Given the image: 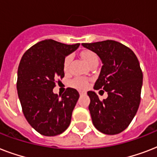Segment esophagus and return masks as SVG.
<instances>
[{"instance_id":"esophagus-1","label":"esophagus","mask_w":157,"mask_h":157,"mask_svg":"<svg viewBox=\"0 0 157 157\" xmlns=\"http://www.w3.org/2000/svg\"><path fill=\"white\" fill-rule=\"evenodd\" d=\"M79 93H80V95H83V94H86V92H84V91H80Z\"/></svg>"}]
</instances>
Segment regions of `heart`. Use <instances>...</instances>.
<instances>
[{
  "instance_id": "1",
  "label": "heart",
  "mask_w": 157,
  "mask_h": 157,
  "mask_svg": "<svg viewBox=\"0 0 157 157\" xmlns=\"http://www.w3.org/2000/svg\"><path fill=\"white\" fill-rule=\"evenodd\" d=\"M81 57L85 61L87 65H90L91 63H93L94 62H98V57L95 54V53H94L93 51L90 50H85L81 53ZM71 60V55H67L66 58L64 59L63 61V69L64 71H66L68 68L69 64ZM71 86L74 87V88L79 89V90H85L89 86V81L87 79L81 78V77H76V78L73 79L70 83Z\"/></svg>"
}]
</instances>
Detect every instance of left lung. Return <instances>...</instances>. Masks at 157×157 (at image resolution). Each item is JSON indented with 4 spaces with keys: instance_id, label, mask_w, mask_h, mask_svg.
<instances>
[{
    "instance_id": "8db88e82",
    "label": "left lung",
    "mask_w": 157,
    "mask_h": 157,
    "mask_svg": "<svg viewBox=\"0 0 157 157\" xmlns=\"http://www.w3.org/2000/svg\"><path fill=\"white\" fill-rule=\"evenodd\" d=\"M82 45L102 60L103 65L94 89L108 94L100 100L94 92H87L94 125L105 134H119L129 126L140 103L143 71L138 58L129 47L112 40Z\"/></svg>"
}]
</instances>
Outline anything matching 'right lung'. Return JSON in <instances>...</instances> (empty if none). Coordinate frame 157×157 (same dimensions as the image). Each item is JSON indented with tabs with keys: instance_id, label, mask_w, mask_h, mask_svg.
Segmentation results:
<instances>
[{
	"instance_id": "obj_1",
	"label": "right lung",
	"mask_w": 157,
	"mask_h": 157,
	"mask_svg": "<svg viewBox=\"0 0 157 157\" xmlns=\"http://www.w3.org/2000/svg\"><path fill=\"white\" fill-rule=\"evenodd\" d=\"M80 44L66 45L45 40L29 48L18 68L17 90L26 120L45 136H55L67 129L79 98L78 91L67 88L62 95L53 93L58 78L64 77L65 57Z\"/></svg>"
}]
</instances>
